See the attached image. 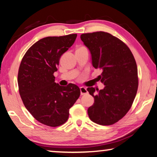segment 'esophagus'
<instances>
[{"instance_id":"1","label":"esophagus","mask_w":157,"mask_h":157,"mask_svg":"<svg viewBox=\"0 0 157 157\" xmlns=\"http://www.w3.org/2000/svg\"><path fill=\"white\" fill-rule=\"evenodd\" d=\"M80 90H81V95H83V94L88 93V90H87V88H86V87H83V86L81 87Z\"/></svg>"}]
</instances>
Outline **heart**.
I'll use <instances>...</instances> for the list:
<instances>
[{"label":"heart","mask_w":157,"mask_h":157,"mask_svg":"<svg viewBox=\"0 0 157 157\" xmlns=\"http://www.w3.org/2000/svg\"><path fill=\"white\" fill-rule=\"evenodd\" d=\"M81 48H84V47H79V48H77V49H81Z\"/></svg>","instance_id":"b5f03b06"}]
</instances>
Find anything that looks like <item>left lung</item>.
Returning <instances> with one entry per match:
<instances>
[{
	"label": "left lung",
	"instance_id": "left-lung-1",
	"mask_svg": "<svg viewBox=\"0 0 157 157\" xmlns=\"http://www.w3.org/2000/svg\"><path fill=\"white\" fill-rule=\"evenodd\" d=\"M81 39L90 51L92 66L102 70L99 78L105 86L97 92L88 88L94 99L88 109L89 117L100 125L113 124L127 114L136 95V63L129 47L110 33H86Z\"/></svg>",
	"mask_w": 157,
	"mask_h": 157
}]
</instances>
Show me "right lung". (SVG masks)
I'll use <instances>...</instances> for the list:
<instances>
[{"mask_svg":"<svg viewBox=\"0 0 157 157\" xmlns=\"http://www.w3.org/2000/svg\"><path fill=\"white\" fill-rule=\"evenodd\" d=\"M76 34L47 37L35 42L23 58L18 73L20 96L38 122L58 127L69 117V110L80 96L75 84L61 86L55 82L60 56L75 42Z\"/></svg>","mask_w":157,"mask_h":157,"instance_id":"1","label":"right lung"}]
</instances>
